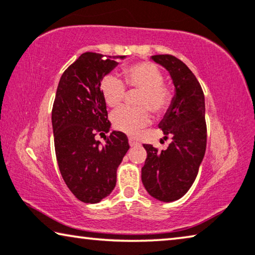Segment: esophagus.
I'll return each instance as SVG.
<instances>
[{
    "label": "esophagus",
    "instance_id": "obj_1",
    "mask_svg": "<svg viewBox=\"0 0 255 255\" xmlns=\"http://www.w3.org/2000/svg\"><path fill=\"white\" fill-rule=\"evenodd\" d=\"M128 143H130L131 147H134V146H136V144H138V141L134 140L133 138H128Z\"/></svg>",
    "mask_w": 255,
    "mask_h": 255
}]
</instances>
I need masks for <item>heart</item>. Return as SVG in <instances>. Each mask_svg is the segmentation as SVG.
Listing matches in <instances>:
<instances>
[{
  "label": "heart",
  "mask_w": 255,
  "mask_h": 255,
  "mask_svg": "<svg viewBox=\"0 0 255 255\" xmlns=\"http://www.w3.org/2000/svg\"><path fill=\"white\" fill-rule=\"evenodd\" d=\"M125 83L131 88L141 89L138 108L121 107L112 113L111 121L114 128L127 134H135L141 128L150 123V110L155 114L165 113L172 104L173 92L163 83V74L151 62H136L123 69ZM100 91L109 107H116L125 96V85L115 75H107L100 83Z\"/></svg>",
  "instance_id": "obj_1"
}]
</instances>
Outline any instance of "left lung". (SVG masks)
<instances>
[{
  "label": "left lung",
  "instance_id": "1",
  "mask_svg": "<svg viewBox=\"0 0 255 255\" xmlns=\"http://www.w3.org/2000/svg\"><path fill=\"white\" fill-rule=\"evenodd\" d=\"M172 78L174 96L158 124L164 138L171 136L167 149L158 151L143 144L147 158L141 168V180L151 197L174 202L193 186L206 149L205 98L193 72L170 54L151 56Z\"/></svg>",
  "mask_w": 255,
  "mask_h": 255
}]
</instances>
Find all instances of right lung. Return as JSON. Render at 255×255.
Here are the masks:
<instances>
[{
  "label": "right lung",
  "instance_id": "obj_1",
  "mask_svg": "<svg viewBox=\"0 0 255 255\" xmlns=\"http://www.w3.org/2000/svg\"><path fill=\"white\" fill-rule=\"evenodd\" d=\"M125 56L85 52L62 74L52 108L54 149L61 177L83 203L95 204L116 186V171L128 150L123 132L113 131L105 144L96 132L111 130L100 91L103 78Z\"/></svg>",
  "mask_w": 255,
  "mask_h": 255
}]
</instances>
